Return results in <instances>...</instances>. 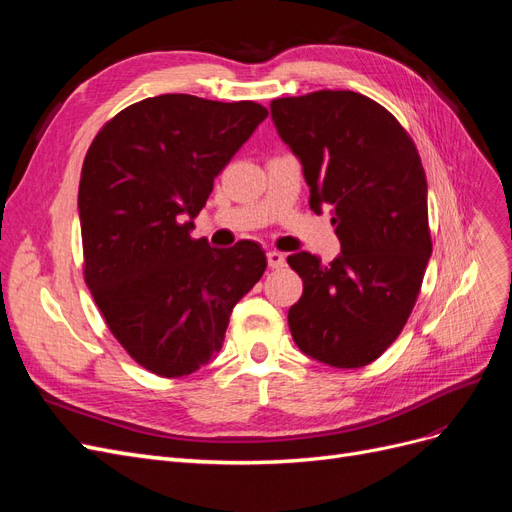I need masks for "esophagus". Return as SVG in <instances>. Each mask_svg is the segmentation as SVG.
Masks as SVG:
<instances>
[{"instance_id": "esophagus-1", "label": "esophagus", "mask_w": 512, "mask_h": 512, "mask_svg": "<svg viewBox=\"0 0 512 512\" xmlns=\"http://www.w3.org/2000/svg\"><path fill=\"white\" fill-rule=\"evenodd\" d=\"M267 262L271 269H282L286 265V256L282 252H267Z\"/></svg>"}]
</instances>
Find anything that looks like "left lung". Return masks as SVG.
Masks as SVG:
<instances>
[{"instance_id":"obj_1","label":"left lung","mask_w":512,"mask_h":512,"mask_svg":"<svg viewBox=\"0 0 512 512\" xmlns=\"http://www.w3.org/2000/svg\"><path fill=\"white\" fill-rule=\"evenodd\" d=\"M271 117L303 164L309 207H333L342 243L327 267L307 252L288 256L303 280L292 339L331 367L369 365L406 327L431 256L421 156L404 126L356 91L277 98Z\"/></svg>"}]
</instances>
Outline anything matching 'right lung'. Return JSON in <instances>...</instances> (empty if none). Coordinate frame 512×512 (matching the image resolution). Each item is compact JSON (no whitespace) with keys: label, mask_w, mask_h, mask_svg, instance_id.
Masks as SVG:
<instances>
[{"label":"right lung","mask_w":512,"mask_h":512,"mask_svg":"<svg viewBox=\"0 0 512 512\" xmlns=\"http://www.w3.org/2000/svg\"><path fill=\"white\" fill-rule=\"evenodd\" d=\"M269 115L252 100L164 94L108 119L81 170L83 275L121 348L162 378L220 352L232 307L267 269L254 241L192 239L218 177Z\"/></svg>","instance_id":"right-lung-1"}]
</instances>
